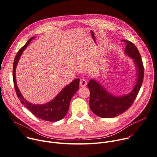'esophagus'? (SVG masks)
I'll return each mask as SVG.
<instances>
[{
	"label": "esophagus",
	"mask_w": 157,
	"mask_h": 157,
	"mask_svg": "<svg viewBox=\"0 0 157 157\" xmlns=\"http://www.w3.org/2000/svg\"><path fill=\"white\" fill-rule=\"evenodd\" d=\"M87 84V82L84 78H82L80 81V86H85Z\"/></svg>",
	"instance_id": "esophagus-1"
}]
</instances>
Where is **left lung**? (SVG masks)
Listing matches in <instances>:
<instances>
[{
	"label": "left lung",
	"instance_id": "obj_1",
	"mask_svg": "<svg viewBox=\"0 0 157 157\" xmlns=\"http://www.w3.org/2000/svg\"><path fill=\"white\" fill-rule=\"evenodd\" d=\"M126 42L125 54L132 58L136 68V82L132 91L124 95L117 96L110 93L98 82L92 78L88 83L90 90L89 105L91 110L101 118H113L128 110L135 100L142 85L144 69L140 53L136 46L130 41Z\"/></svg>",
	"mask_w": 157,
	"mask_h": 157
}]
</instances>
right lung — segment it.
Masks as SVG:
<instances>
[{"label":"right lung","instance_id":"1","mask_svg":"<svg viewBox=\"0 0 157 157\" xmlns=\"http://www.w3.org/2000/svg\"><path fill=\"white\" fill-rule=\"evenodd\" d=\"M34 38L35 37H32L27 41L25 45L17 52L14 59L13 65V80L15 92L17 97L24 106L37 118L48 121H59L63 119L66 115L69 109L70 102L72 97L79 89L80 79L76 78L71 83L66 85L54 99L46 103L33 104L25 99L17 84L15 69L23 52L29 45L30 41Z\"/></svg>","mask_w":157,"mask_h":157}]
</instances>
